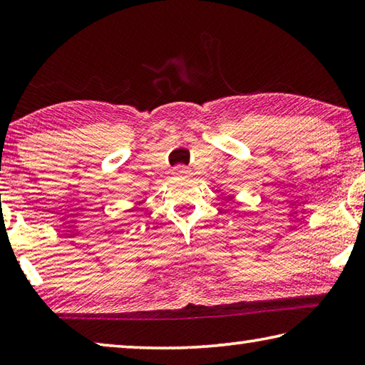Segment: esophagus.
Returning <instances> with one entry per match:
<instances>
[{"mask_svg":"<svg viewBox=\"0 0 365 365\" xmlns=\"http://www.w3.org/2000/svg\"><path fill=\"white\" fill-rule=\"evenodd\" d=\"M174 174L175 175H188L190 170L187 168H183V165H177V168L174 169Z\"/></svg>","mask_w":365,"mask_h":365,"instance_id":"34e87169","label":"esophagus"}]
</instances>
